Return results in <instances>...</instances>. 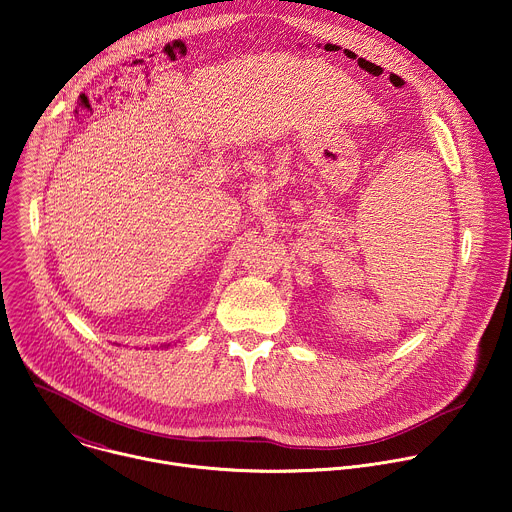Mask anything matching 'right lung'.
Instances as JSON below:
<instances>
[{"mask_svg": "<svg viewBox=\"0 0 512 512\" xmlns=\"http://www.w3.org/2000/svg\"><path fill=\"white\" fill-rule=\"evenodd\" d=\"M167 347H169V345H167Z\"/></svg>", "mask_w": 512, "mask_h": 512, "instance_id": "right-lung-1", "label": "right lung"}]
</instances>
